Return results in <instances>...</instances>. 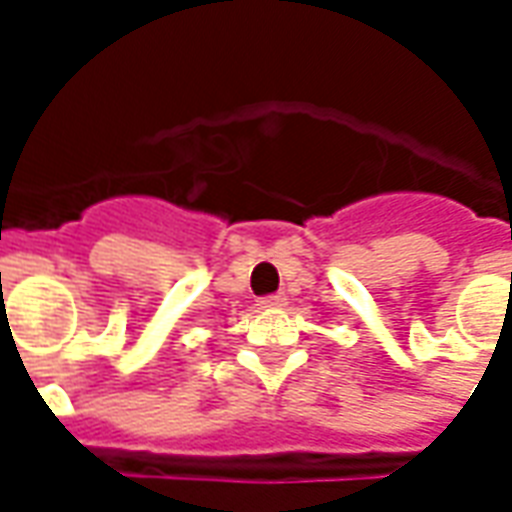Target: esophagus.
<instances>
[{
  "label": "esophagus",
  "mask_w": 512,
  "mask_h": 512,
  "mask_svg": "<svg viewBox=\"0 0 512 512\" xmlns=\"http://www.w3.org/2000/svg\"><path fill=\"white\" fill-rule=\"evenodd\" d=\"M285 301H288L285 293H271V296H263L260 304H263V307H285Z\"/></svg>",
  "instance_id": "34e87169"
}]
</instances>
